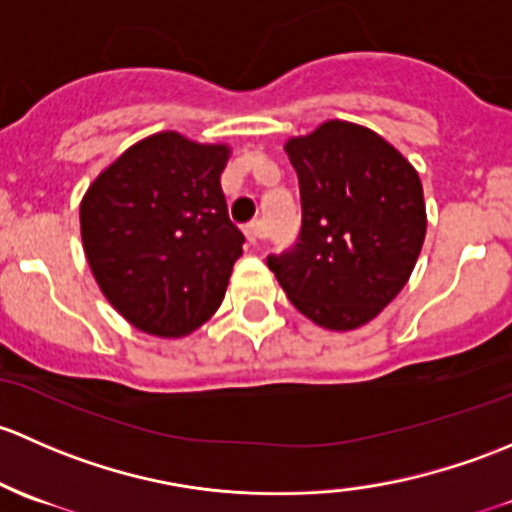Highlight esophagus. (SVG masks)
I'll use <instances>...</instances> for the list:
<instances>
[{"label": "esophagus", "instance_id": "1", "mask_svg": "<svg viewBox=\"0 0 512 512\" xmlns=\"http://www.w3.org/2000/svg\"><path fill=\"white\" fill-rule=\"evenodd\" d=\"M244 234H246V239H249V244H251V246H256L258 241L263 239V229H261V224H258V221H251V224L246 226V229H244Z\"/></svg>", "mask_w": 512, "mask_h": 512}]
</instances>
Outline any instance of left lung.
<instances>
[{"instance_id":"8db88e82","label":"left lung","mask_w":512,"mask_h":512,"mask_svg":"<svg viewBox=\"0 0 512 512\" xmlns=\"http://www.w3.org/2000/svg\"><path fill=\"white\" fill-rule=\"evenodd\" d=\"M286 152L303 221L298 244L268 268L320 328H360L412 276L426 236L421 179L387 140L345 120L291 138Z\"/></svg>"}]
</instances>
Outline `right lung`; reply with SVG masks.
Segmentation results:
<instances>
[{
  "label": "right lung",
  "instance_id": "add662e5",
  "mask_svg": "<svg viewBox=\"0 0 512 512\" xmlns=\"http://www.w3.org/2000/svg\"><path fill=\"white\" fill-rule=\"evenodd\" d=\"M226 145L157 133L96 177L81 202L88 266L115 310L142 333L182 337L224 300L244 234L221 192Z\"/></svg>",
  "mask_w": 512,
  "mask_h": 512
}]
</instances>
